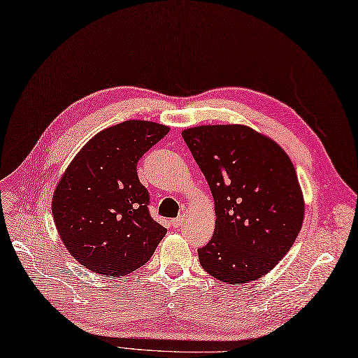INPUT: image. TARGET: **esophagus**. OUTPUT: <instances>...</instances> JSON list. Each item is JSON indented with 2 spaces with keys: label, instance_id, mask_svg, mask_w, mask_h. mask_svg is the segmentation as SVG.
Returning a JSON list of instances; mask_svg holds the SVG:
<instances>
[{
  "label": "esophagus",
  "instance_id": "esophagus-1",
  "mask_svg": "<svg viewBox=\"0 0 358 358\" xmlns=\"http://www.w3.org/2000/svg\"><path fill=\"white\" fill-rule=\"evenodd\" d=\"M182 222H184V218L181 215L174 218V220H171V224H172V227H174V229H180L182 226Z\"/></svg>",
  "mask_w": 358,
  "mask_h": 358
}]
</instances>
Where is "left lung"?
Returning a JSON list of instances; mask_svg holds the SVG:
<instances>
[{"label": "left lung", "instance_id": "obj_1", "mask_svg": "<svg viewBox=\"0 0 358 358\" xmlns=\"http://www.w3.org/2000/svg\"><path fill=\"white\" fill-rule=\"evenodd\" d=\"M181 134L215 202L214 236L197 249L202 268L230 285L261 279L302 227L292 162L279 144L249 127L202 125Z\"/></svg>", "mask_w": 358, "mask_h": 358}]
</instances>
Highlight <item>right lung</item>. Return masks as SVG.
Instances as JSON below:
<instances>
[{"mask_svg": "<svg viewBox=\"0 0 358 358\" xmlns=\"http://www.w3.org/2000/svg\"><path fill=\"white\" fill-rule=\"evenodd\" d=\"M169 128L125 121L92 137L66 169L52 197L64 246L92 273L127 275L148 262L166 229L149 213L137 164Z\"/></svg>", "mask_w": 358, "mask_h": 358, "instance_id": "obj_1", "label": "right lung"}]
</instances>
